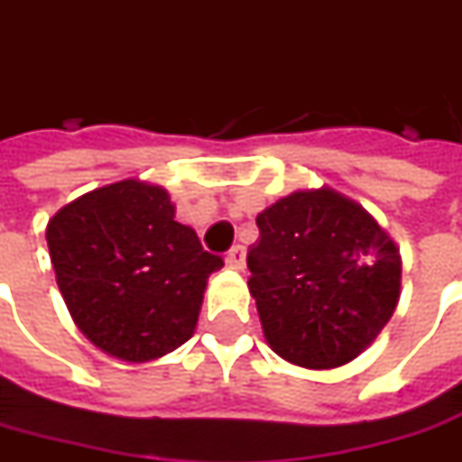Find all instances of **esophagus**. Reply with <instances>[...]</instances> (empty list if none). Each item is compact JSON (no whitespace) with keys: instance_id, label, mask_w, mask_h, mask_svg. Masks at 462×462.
<instances>
[{"instance_id":"obj_1","label":"esophagus","mask_w":462,"mask_h":462,"mask_svg":"<svg viewBox=\"0 0 462 462\" xmlns=\"http://www.w3.org/2000/svg\"><path fill=\"white\" fill-rule=\"evenodd\" d=\"M225 263L230 265L232 271H243L245 268V247L243 245H235L227 253V258H225Z\"/></svg>"}]
</instances>
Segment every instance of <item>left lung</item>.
Returning a JSON list of instances; mask_svg holds the SVG:
<instances>
[{"label":"left lung","mask_w":462,"mask_h":462,"mask_svg":"<svg viewBox=\"0 0 462 462\" xmlns=\"http://www.w3.org/2000/svg\"><path fill=\"white\" fill-rule=\"evenodd\" d=\"M255 222L247 289L271 350L311 371L358 358L402 294V255L389 232L329 186L296 189Z\"/></svg>","instance_id":"obj_1"}]
</instances>
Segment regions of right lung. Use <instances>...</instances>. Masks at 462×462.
Segmentation results:
<instances>
[{
  "label": "right lung",
  "mask_w": 462,
  "mask_h": 462,
  "mask_svg": "<svg viewBox=\"0 0 462 462\" xmlns=\"http://www.w3.org/2000/svg\"><path fill=\"white\" fill-rule=\"evenodd\" d=\"M71 319L102 353L148 363L197 329L207 279L225 263L176 222L158 183L122 179L60 207L45 227Z\"/></svg>",
  "instance_id": "right-lung-1"
}]
</instances>
